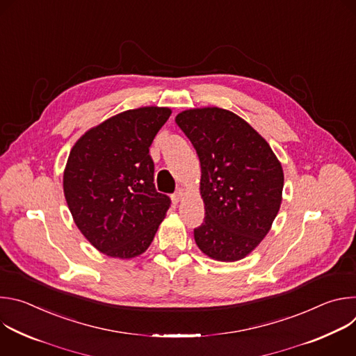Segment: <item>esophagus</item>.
Masks as SVG:
<instances>
[{
  "instance_id": "esophagus-1",
  "label": "esophagus",
  "mask_w": 356,
  "mask_h": 356,
  "mask_svg": "<svg viewBox=\"0 0 356 356\" xmlns=\"http://www.w3.org/2000/svg\"><path fill=\"white\" fill-rule=\"evenodd\" d=\"M183 195H184V193H183V190L181 188H179L173 195H172V200H173V204H179V202L183 200Z\"/></svg>"
}]
</instances>
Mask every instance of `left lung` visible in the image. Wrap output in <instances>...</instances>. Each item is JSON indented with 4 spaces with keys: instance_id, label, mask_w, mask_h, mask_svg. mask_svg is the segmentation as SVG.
Returning <instances> with one entry per match:
<instances>
[{
    "instance_id": "1",
    "label": "left lung",
    "mask_w": 356,
    "mask_h": 356,
    "mask_svg": "<svg viewBox=\"0 0 356 356\" xmlns=\"http://www.w3.org/2000/svg\"><path fill=\"white\" fill-rule=\"evenodd\" d=\"M176 124L201 165L206 217L194 229L195 243L216 261H239L261 243L279 213L282 165L269 143L231 111L187 110Z\"/></svg>"
}]
</instances>
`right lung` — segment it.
<instances>
[{
	"label": "right lung",
	"mask_w": 356,
	"mask_h": 356,
	"mask_svg": "<svg viewBox=\"0 0 356 356\" xmlns=\"http://www.w3.org/2000/svg\"><path fill=\"white\" fill-rule=\"evenodd\" d=\"M172 111L142 107L111 117L73 146L63 191L73 220L87 241L107 257L143 253L170 207L158 193L149 146Z\"/></svg>",
	"instance_id": "1"
}]
</instances>
